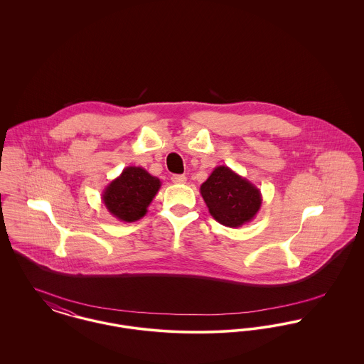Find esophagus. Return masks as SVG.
Segmentation results:
<instances>
[{"mask_svg":"<svg viewBox=\"0 0 364 364\" xmlns=\"http://www.w3.org/2000/svg\"><path fill=\"white\" fill-rule=\"evenodd\" d=\"M172 181L174 184H184L187 181V177L184 174H173Z\"/></svg>","mask_w":364,"mask_h":364,"instance_id":"34e87169","label":"esophagus"}]
</instances>
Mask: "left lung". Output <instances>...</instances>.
Here are the masks:
<instances>
[{"label": "left lung", "mask_w": 364, "mask_h": 364, "mask_svg": "<svg viewBox=\"0 0 364 364\" xmlns=\"http://www.w3.org/2000/svg\"><path fill=\"white\" fill-rule=\"evenodd\" d=\"M200 193L213 218L228 228L252 221L262 205L260 191L224 165L211 172L200 186Z\"/></svg>", "instance_id": "8db88e82"}]
</instances>
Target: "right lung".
Returning <instances> with one entry per match:
<instances>
[{"instance_id": "right-lung-1", "label": "right lung", "mask_w": 364, "mask_h": 364, "mask_svg": "<svg viewBox=\"0 0 364 364\" xmlns=\"http://www.w3.org/2000/svg\"><path fill=\"white\" fill-rule=\"evenodd\" d=\"M159 188L158 177L140 166H128L106 186L102 200L113 217L122 223H135L146 215Z\"/></svg>"}]
</instances>
